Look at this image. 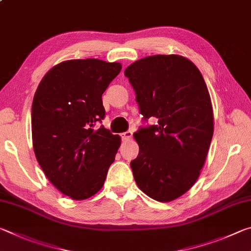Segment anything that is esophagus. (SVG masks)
Instances as JSON below:
<instances>
[{"label": "esophagus", "mask_w": 251, "mask_h": 251, "mask_svg": "<svg viewBox=\"0 0 251 251\" xmlns=\"http://www.w3.org/2000/svg\"><path fill=\"white\" fill-rule=\"evenodd\" d=\"M121 137H122L123 141H128V139H130L131 137H133V131L127 130V131H125V133L121 134Z\"/></svg>", "instance_id": "obj_1"}]
</instances>
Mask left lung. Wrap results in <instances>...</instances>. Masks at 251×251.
I'll list each match as a JSON object with an SVG mask.
<instances>
[{
  "label": "left lung",
  "mask_w": 251,
  "mask_h": 251,
  "mask_svg": "<svg viewBox=\"0 0 251 251\" xmlns=\"http://www.w3.org/2000/svg\"><path fill=\"white\" fill-rule=\"evenodd\" d=\"M124 74L143 120L156 125L134 134L139 152L130 161L139 189L157 201L180 197L198 179L214 134L210 96L201 72L179 55L136 61Z\"/></svg>",
  "instance_id": "obj_1"
}]
</instances>
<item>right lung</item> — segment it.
Segmentation results:
<instances>
[{
	"mask_svg": "<svg viewBox=\"0 0 251 251\" xmlns=\"http://www.w3.org/2000/svg\"><path fill=\"white\" fill-rule=\"evenodd\" d=\"M120 63L70 59L45 74L32 104V137L36 159L49 180L75 201L103 187L121 137L104 126L101 95L120 74Z\"/></svg>",
	"mask_w": 251,
	"mask_h": 251,
	"instance_id": "obj_1",
	"label": "right lung"
}]
</instances>
